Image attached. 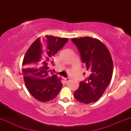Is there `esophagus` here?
Listing matches in <instances>:
<instances>
[{"mask_svg": "<svg viewBox=\"0 0 131 131\" xmlns=\"http://www.w3.org/2000/svg\"><path fill=\"white\" fill-rule=\"evenodd\" d=\"M70 78L69 77H67V78H64V81L66 82H68L70 80Z\"/></svg>", "mask_w": 131, "mask_h": 131, "instance_id": "obj_1", "label": "esophagus"}]
</instances>
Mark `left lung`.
Returning a JSON list of instances; mask_svg holds the SVG:
<instances>
[{
	"label": "left lung",
	"instance_id": "8db88e82",
	"mask_svg": "<svg viewBox=\"0 0 131 131\" xmlns=\"http://www.w3.org/2000/svg\"><path fill=\"white\" fill-rule=\"evenodd\" d=\"M80 52L82 61L90 73L74 92V97L80 103L96 102L101 97L112 80L113 61L109 50L100 40L89 37L72 39ZM85 75V73H84Z\"/></svg>",
	"mask_w": 131,
	"mask_h": 131
}]
</instances>
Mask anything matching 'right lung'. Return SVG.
Wrapping results in <instances>:
<instances>
[{"mask_svg":"<svg viewBox=\"0 0 131 131\" xmlns=\"http://www.w3.org/2000/svg\"><path fill=\"white\" fill-rule=\"evenodd\" d=\"M68 40L67 38L46 35L42 40L38 38L25 54L22 64L25 85L38 101H51L61 89V78L52 74L49 64L53 63V56Z\"/></svg>","mask_w":131,"mask_h":131,"instance_id":"obj_1","label":"right lung"}]
</instances>
